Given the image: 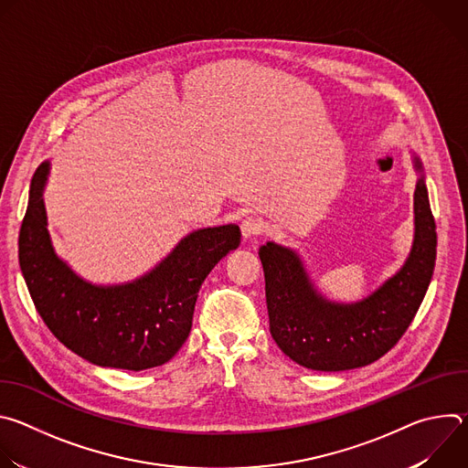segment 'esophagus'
Instances as JSON below:
<instances>
[{
    "label": "esophagus",
    "mask_w": 468,
    "mask_h": 468,
    "mask_svg": "<svg viewBox=\"0 0 468 468\" xmlns=\"http://www.w3.org/2000/svg\"><path fill=\"white\" fill-rule=\"evenodd\" d=\"M240 231H242V237L244 239H251V237H257L264 231V224L255 218V217H246L242 222H240Z\"/></svg>",
    "instance_id": "esophagus-1"
}]
</instances>
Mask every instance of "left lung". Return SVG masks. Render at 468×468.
<instances>
[{
	"label": "left lung",
	"mask_w": 468,
	"mask_h": 468,
	"mask_svg": "<svg viewBox=\"0 0 468 468\" xmlns=\"http://www.w3.org/2000/svg\"><path fill=\"white\" fill-rule=\"evenodd\" d=\"M415 226L404 269L354 305L318 296L291 250L272 242L262 246L266 307L280 350L311 370L339 372L370 365L394 348L413 322L435 269L437 231L422 177L415 190Z\"/></svg>",
	"instance_id": "8db88e82"
}]
</instances>
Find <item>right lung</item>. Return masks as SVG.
Returning a JSON list of instances; mask_svg holds the SVG:
<instances>
[{
  "instance_id": "add662e5",
  "label": "right lung",
  "mask_w": 468,
  "mask_h": 468,
  "mask_svg": "<svg viewBox=\"0 0 468 468\" xmlns=\"http://www.w3.org/2000/svg\"><path fill=\"white\" fill-rule=\"evenodd\" d=\"M48 163L33 176L18 239L20 269L44 324L66 348L94 365L135 372L165 365L188 337L199 287L239 246V226L190 233L135 283L94 287L53 253L42 202Z\"/></svg>"
}]
</instances>
